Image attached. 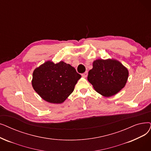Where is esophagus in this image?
I'll return each instance as SVG.
<instances>
[{
	"mask_svg": "<svg viewBox=\"0 0 151 151\" xmlns=\"http://www.w3.org/2000/svg\"><path fill=\"white\" fill-rule=\"evenodd\" d=\"M88 71H86V72H84V73L82 74V76L83 77H87L88 76Z\"/></svg>",
	"mask_w": 151,
	"mask_h": 151,
	"instance_id": "esophagus-1",
	"label": "esophagus"
}]
</instances>
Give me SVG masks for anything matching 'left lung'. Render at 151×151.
<instances>
[{"label":"left lung","instance_id":"obj_1","mask_svg":"<svg viewBox=\"0 0 151 151\" xmlns=\"http://www.w3.org/2000/svg\"><path fill=\"white\" fill-rule=\"evenodd\" d=\"M128 77V70L119 61L98 59L88 72V80L98 93L110 97L125 86Z\"/></svg>","mask_w":151,"mask_h":151}]
</instances>
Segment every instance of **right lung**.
<instances>
[{
    "mask_svg": "<svg viewBox=\"0 0 151 151\" xmlns=\"http://www.w3.org/2000/svg\"><path fill=\"white\" fill-rule=\"evenodd\" d=\"M80 78L81 75L70 64L48 61L35 70L32 85L44 100L61 104L72 93Z\"/></svg>",
    "mask_w": 151,
    "mask_h": 151,
    "instance_id": "1",
    "label": "right lung"
}]
</instances>
